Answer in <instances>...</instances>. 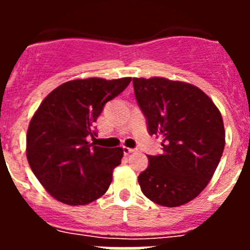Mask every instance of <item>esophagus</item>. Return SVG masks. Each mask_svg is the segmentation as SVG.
Returning <instances> with one entry per match:
<instances>
[{"mask_svg": "<svg viewBox=\"0 0 250 250\" xmlns=\"http://www.w3.org/2000/svg\"><path fill=\"white\" fill-rule=\"evenodd\" d=\"M123 151H124V155H130V154H132V152H135L136 149H131V147L124 146Z\"/></svg>", "mask_w": 250, "mask_h": 250, "instance_id": "esophagus-1", "label": "esophagus"}]
</instances>
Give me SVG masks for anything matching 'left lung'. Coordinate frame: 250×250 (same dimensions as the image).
<instances>
[{
	"mask_svg": "<svg viewBox=\"0 0 250 250\" xmlns=\"http://www.w3.org/2000/svg\"><path fill=\"white\" fill-rule=\"evenodd\" d=\"M150 135L163 138V154L147 155L139 175L141 191L163 207H179L199 195L222 158V115L199 87L164 77L132 79Z\"/></svg>",
	"mask_w": 250,
	"mask_h": 250,
	"instance_id": "8db88e82",
	"label": "left lung"
}]
</instances>
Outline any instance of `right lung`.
<instances>
[{
    "label": "right lung",
    "instance_id": "obj_1",
    "mask_svg": "<svg viewBox=\"0 0 250 250\" xmlns=\"http://www.w3.org/2000/svg\"><path fill=\"white\" fill-rule=\"evenodd\" d=\"M131 79L72 80L51 91L30 121L26 154L35 176L59 202L85 205L109 189L120 165L121 147L89 144L94 124L107 101L126 89Z\"/></svg>",
    "mask_w": 250,
    "mask_h": 250
}]
</instances>
